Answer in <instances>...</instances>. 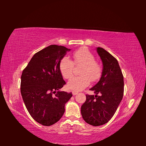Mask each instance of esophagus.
I'll return each mask as SVG.
<instances>
[{"instance_id": "34e87169", "label": "esophagus", "mask_w": 146, "mask_h": 146, "mask_svg": "<svg viewBox=\"0 0 146 146\" xmlns=\"http://www.w3.org/2000/svg\"><path fill=\"white\" fill-rule=\"evenodd\" d=\"M78 92H76V91H72V94L74 96L78 94Z\"/></svg>"}]
</instances>
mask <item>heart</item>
<instances>
[{
  "instance_id": "obj_1",
  "label": "heart",
  "mask_w": 146,
  "mask_h": 146,
  "mask_svg": "<svg viewBox=\"0 0 146 146\" xmlns=\"http://www.w3.org/2000/svg\"><path fill=\"white\" fill-rule=\"evenodd\" d=\"M73 59L64 56L59 64L60 71L64 78L70 79L73 76V70L76 66H82L80 70V76L74 77L68 82V87L74 90H82L88 86L90 81L96 82L100 78L102 72L101 65L95 60V56L89 50L82 48L75 51Z\"/></svg>"
}]
</instances>
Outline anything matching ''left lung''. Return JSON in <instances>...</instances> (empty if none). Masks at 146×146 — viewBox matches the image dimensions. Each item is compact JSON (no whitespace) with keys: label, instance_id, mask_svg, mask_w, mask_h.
I'll return each instance as SVG.
<instances>
[{"label":"left lung","instance_id":"left-lung-1","mask_svg":"<svg viewBox=\"0 0 146 146\" xmlns=\"http://www.w3.org/2000/svg\"><path fill=\"white\" fill-rule=\"evenodd\" d=\"M97 52L103 63L100 80L90 90L96 95L86 94L81 106V113L86 122L94 126L105 124L116 111L123 95V76L115 58L102 48Z\"/></svg>","mask_w":146,"mask_h":146}]
</instances>
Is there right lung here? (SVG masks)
<instances>
[{"mask_svg":"<svg viewBox=\"0 0 146 146\" xmlns=\"http://www.w3.org/2000/svg\"><path fill=\"white\" fill-rule=\"evenodd\" d=\"M63 46L50 45L33 56L21 75V92L32 117L46 126L62 116L72 92H60L66 84L59 64L67 51Z\"/></svg>","mask_w":146,"mask_h":146,"instance_id":"right-lung-1","label":"right lung"}]
</instances>
